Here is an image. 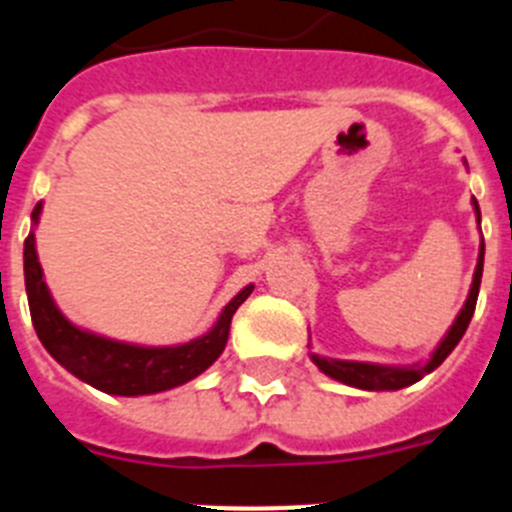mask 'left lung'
Returning a JSON list of instances; mask_svg holds the SVG:
<instances>
[{
	"label": "left lung",
	"instance_id": "1",
	"mask_svg": "<svg viewBox=\"0 0 512 512\" xmlns=\"http://www.w3.org/2000/svg\"><path fill=\"white\" fill-rule=\"evenodd\" d=\"M474 212H477L479 223V205L474 200ZM482 264H485V241L479 246V261L477 269H474V282L469 289V297L461 307V312L456 315L454 325L446 333L438 348L433 351L431 361L428 364H415V366H379V364H361V361H338V359H323V356L312 354V361L318 364V369L328 377L338 379L343 384H351V387H359V390H372V392H384V390H402L408 384L420 382L428 372H433L436 366L443 364V359L456 348V343L461 341V336L467 333L469 320L474 315V307H477V295H479V282H482Z\"/></svg>",
	"mask_w": 512,
	"mask_h": 512
}]
</instances>
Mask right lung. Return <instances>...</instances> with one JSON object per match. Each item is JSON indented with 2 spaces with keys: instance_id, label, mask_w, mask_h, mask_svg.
<instances>
[{
  "instance_id": "right-lung-1",
  "label": "right lung",
  "mask_w": 512,
  "mask_h": 512,
  "mask_svg": "<svg viewBox=\"0 0 512 512\" xmlns=\"http://www.w3.org/2000/svg\"><path fill=\"white\" fill-rule=\"evenodd\" d=\"M40 210H43V205L38 202L33 210L35 223H38ZM25 289L35 333H38L45 351L63 369H69L81 382L92 384L107 395L135 397L179 387V384L205 372L210 364H215V359L223 354L225 343H228L230 320L253 292V284L241 289L225 305L215 328L207 336L182 343V346L164 348L110 341V338L94 336V333L76 328L63 318L43 282V269H40L38 253H35L33 233L25 238Z\"/></svg>"
}]
</instances>
